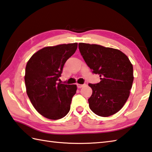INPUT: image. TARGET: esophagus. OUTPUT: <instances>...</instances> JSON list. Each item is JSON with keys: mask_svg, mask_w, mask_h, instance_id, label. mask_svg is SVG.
I'll use <instances>...</instances> for the list:
<instances>
[{"mask_svg": "<svg viewBox=\"0 0 152 152\" xmlns=\"http://www.w3.org/2000/svg\"><path fill=\"white\" fill-rule=\"evenodd\" d=\"M84 86H85V84H77V87H78V88H81L82 87H83Z\"/></svg>", "mask_w": 152, "mask_h": 152, "instance_id": "esophagus-1", "label": "esophagus"}]
</instances>
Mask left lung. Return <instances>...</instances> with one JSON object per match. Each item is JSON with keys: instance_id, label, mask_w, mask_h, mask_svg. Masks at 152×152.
<instances>
[{"instance_id": "8db88e82", "label": "left lung", "mask_w": 152, "mask_h": 152, "mask_svg": "<svg viewBox=\"0 0 152 152\" xmlns=\"http://www.w3.org/2000/svg\"><path fill=\"white\" fill-rule=\"evenodd\" d=\"M78 48L88 66L100 78L99 83L88 84L92 89L88 99L90 110L102 117L115 114L130 93L134 81L132 63L117 49L86 43H79Z\"/></svg>"}]
</instances>
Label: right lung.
Wrapping results in <instances>:
<instances>
[{
    "label": "right lung",
    "instance_id": "obj_1",
    "mask_svg": "<svg viewBox=\"0 0 152 152\" xmlns=\"http://www.w3.org/2000/svg\"><path fill=\"white\" fill-rule=\"evenodd\" d=\"M78 44L43 48L27 62L24 81L26 93L33 106L50 120L64 118L70 111L76 85L58 82L66 60L76 52Z\"/></svg>",
    "mask_w": 152,
    "mask_h": 152
}]
</instances>
